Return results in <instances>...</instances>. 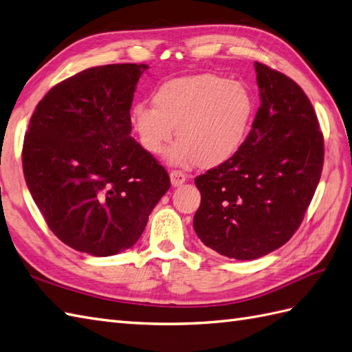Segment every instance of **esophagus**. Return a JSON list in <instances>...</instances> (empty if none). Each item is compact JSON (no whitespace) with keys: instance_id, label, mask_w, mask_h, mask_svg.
<instances>
[{"instance_id":"esophagus-1","label":"esophagus","mask_w":352,"mask_h":352,"mask_svg":"<svg viewBox=\"0 0 352 352\" xmlns=\"http://www.w3.org/2000/svg\"><path fill=\"white\" fill-rule=\"evenodd\" d=\"M186 179H187V175L182 173V170H173V173H170V184L174 187L182 186L183 183H186Z\"/></svg>"}]
</instances>
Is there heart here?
I'll use <instances>...</instances> for the list:
<instances>
[{
	"instance_id": "heart-1",
	"label": "heart",
	"mask_w": 352,
	"mask_h": 352,
	"mask_svg": "<svg viewBox=\"0 0 352 352\" xmlns=\"http://www.w3.org/2000/svg\"><path fill=\"white\" fill-rule=\"evenodd\" d=\"M252 93L239 80L214 73L170 79L153 94V106L136 104L132 124L151 154L165 151L177 127L179 141L168 151L173 165L214 168L232 159L248 136Z\"/></svg>"
}]
</instances>
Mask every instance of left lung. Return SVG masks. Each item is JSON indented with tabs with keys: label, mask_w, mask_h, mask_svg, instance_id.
I'll return each instance as SVG.
<instances>
[{
	"label": "left lung",
	"mask_w": 352,
	"mask_h": 352,
	"mask_svg": "<svg viewBox=\"0 0 352 352\" xmlns=\"http://www.w3.org/2000/svg\"><path fill=\"white\" fill-rule=\"evenodd\" d=\"M261 106L232 159L195 178L196 235L228 258L249 261L283 246L320 183L324 136L314 106L291 78L255 63Z\"/></svg>",
	"instance_id": "left-lung-1"
}]
</instances>
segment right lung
<instances>
[{
	"mask_svg": "<svg viewBox=\"0 0 352 352\" xmlns=\"http://www.w3.org/2000/svg\"><path fill=\"white\" fill-rule=\"evenodd\" d=\"M146 64L87 69L49 89L23 138L28 190L72 249L111 256L132 248L170 187L132 132L133 93Z\"/></svg>",
	"mask_w": 352,
	"mask_h": 352,
	"instance_id": "add662e5",
	"label": "right lung"
}]
</instances>
